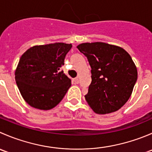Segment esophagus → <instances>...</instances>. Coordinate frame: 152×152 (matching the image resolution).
I'll return each instance as SVG.
<instances>
[{
	"label": "esophagus",
	"instance_id": "obj_1",
	"mask_svg": "<svg viewBox=\"0 0 152 152\" xmlns=\"http://www.w3.org/2000/svg\"><path fill=\"white\" fill-rule=\"evenodd\" d=\"M73 82H74L75 84H78V83H79V78H78V77H76V78H74V79H73Z\"/></svg>",
	"mask_w": 152,
	"mask_h": 152
}]
</instances>
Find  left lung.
Instances as JSON below:
<instances>
[{"label":"left lung","instance_id":"1","mask_svg":"<svg viewBox=\"0 0 152 152\" xmlns=\"http://www.w3.org/2000/svg\"><path fill=\"white\" fill-rule=\"evenodd\" d=\"M87 58L92 82L85 95L87 104L98 114L121 108L132 93L137 79V67L122 48L105 42H86L77 46Z\"/></svg>","mask_w":152,"mask_h":152}]
</instances>
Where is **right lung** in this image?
I'll return each instance as SVG.
<instances>
[{
    "label": "right lung",
    "instance_id": "right-lung-1",
    "mask_svg": "<svg viewBox=\"0 0 152 152\" xmlns=\"http://www.w3.org/2000/svg\"><path fill=\"white\" fill-rule=\"evenodd\" d=\"M71 44L63 42L35 45L21 56L15 81L24 100L31 107L48 110L56 107L71 86L61 70Z\"/></svg>",
    "mask_w": 152,
    "mask_h": 152
}]
</instances>
